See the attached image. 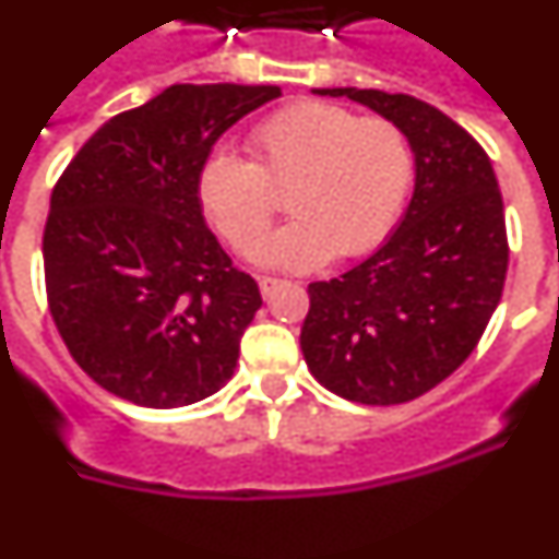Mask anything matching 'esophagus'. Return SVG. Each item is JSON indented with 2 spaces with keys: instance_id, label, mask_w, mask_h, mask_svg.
<instances>
[{
  "instance_id": "esophagus-1",
  "label": "esophagus",
  "mask_w": 559,
  "mask_h": 559,
  "mask_svg": "<svg viewBox=\"0 0 559 559\" xmlns=\"http://www.w3.org/2000/svg\"><path fill=\"white\" fill-rule=\"evenodd\" d=\"M280 285L283 283H280V280H274V276H263V280H260V294L271 296L276 288H280Z\"/></svg>"
}]
</instances>
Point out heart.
Masks as SVG:
<instances>
[{"label":"heart","mask_w":559,"mask_h":559,"mask_svg":"<svg viewBox=\"0 0 559 559\" xmlns=\"http://www.w3.org/2000/svg\"><path fill=\"white\" fill-rule=\"evenodd\" d=\"M414 181L406 133L383 117L328 103H296L251 133V162L212 153L199 173V204L226 243L246 254L288 190L290 224L257 249L271 269L310 271L333 254L358 257L397 224Z\"/></svg>","instance_id":"1"}]
</instances>
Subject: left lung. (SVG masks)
I'll use <instances>...</instances> for the list:
<instances>
[{
    "instance_id": "left-lung-1",
    "label": "left lung",
    "mask_w": 559,
    "mask_h": 559,
    "mask_svg": "<svg viewBox=\"0 0 559 559\" xmlns=\"http://www.w3.org/2000/svg\"><path fill=\"white\" fill-rule=\"evenodd\" d=\"M349 97L406 133L414 195L364 263L310 283L302 344L324 389L364 406H397L456 372L501 302L510 246L490 156L439 108L378 88H313Z\"/></svg>"
}]
</instances>
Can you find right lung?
I'll return each instance as SVG.
<instances>
[{"instance_id": "1", "label": "right lung", "mask_w": 559, "mask_h": 559, "mask_svg": "<svg viewBox=\"0 0 559 559\" xmlns=\"http://www.w3.org/2000/svg\"><path fill=\"white\" fill-rule=\"evenodd\" d=\"M280 86L176 83L97 128L49 199V313L97 386L181 408L235 374L260 288L206 229L199 173Z\"/></svg>"}]
</instances>
